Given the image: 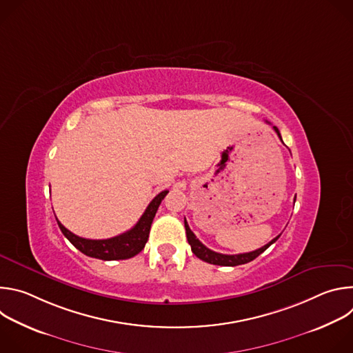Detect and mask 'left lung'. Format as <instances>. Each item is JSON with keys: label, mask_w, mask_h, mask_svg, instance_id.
Instances as JSON below:
<instances>
[{"label": "left lung", "mask_w": 353, "mask_h": 353, "mask_svg": "<svg viewBox=\"0 0 353 353\" xmlns=\"http://www.w3.org/2000/svg\"><path fill=\"white\" fill-rule=\"evenodd\" d=\"M275 132L278 134V137L281 138V134H279V130L276 127H274ZM282 139V138H281ZM294 201H296V196H294ZM184 226H185V234H187V240H188V244L191 245V251L192 253L199 259L203 260L205 263H210V264H214V265H225V267H236V265H241V264H247L250 261H253L254 259H257L261 253H264V251L272 244L275 243L279 236H276L275 239H272L268 244L263 245L261 248L259 250H254V251H250V253H243V254H221V253H216V251H212L210 250L208 247H205L203 243H201L195 234L191 232L188 223L184 221Z\"/></svg>", "instance_id": "1"}]
</instances>
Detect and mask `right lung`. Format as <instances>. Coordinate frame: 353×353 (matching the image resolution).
<instances>
[{
    "mask_svg": "<svg viewBox=\"0 0 353 353\" xmlns=\"http://www.w3.org/2000/svg\"><path fill=\"white\" fill-rule=\"evenodd\" d=\"M168 192H169V190L159 192L152 201H150L145 212L137 222V225L132 229H130L128 232L119 234L116 237L103 239V240L83 239V237L74 234L67 228H64L60 221H57V223H59V228L63 232V234L85 256L99 259V260H105V261L127 260V259L137 256L139 251L145 247L148 237H149L150 225H152L157 211L162 203V199L166 196Z\"/></svg>",
    "mask_w": 353,
    "mask_h": 353,
    "instance_id": "add662e5",
    "label": "right lung"
}]
</instances>
